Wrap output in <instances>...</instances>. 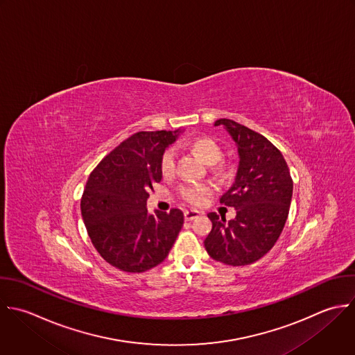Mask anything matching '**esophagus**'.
Segmentation results:
<instances>
[{
	"label": "esophagus",
	"instance_id": "esophagus-1",
	"mask_svg": "<svg viewBox=\"0 0 355 355\" xmlns=\"http://www.w3.org/2000/svg\"><path fill=\"white\" fill-rule=\"evenodd\" d=\"M200 214H202V213L198 211V210H185V211H184V217H185L187 221H192V220L198 218Z\"/></svg>",
	"mask_w": 355,
	"mask_h": 355
}]
</instances>
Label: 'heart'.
<instances>
[{
    "label": "heart",
    "mask_w": 355,
    "mask_h": 355,
    "mask_svg": "<svg viewBox=\"0 0 355 355\" xmlns=\"http://www.w3.org/2000/svg\"><path fill=\"white\" fill-rule=\"evenodd\" d=\"M191 148L196 155L202 157V160H205L209 164L217 163L223 156V150L220 145L209 137H199L193 139L191 142ZM174 170H175V152L174 149H167L164 150L160 159V171L164 177H168L174 173ZM210 192H211L210 184H189V185L181 187L180 189L181 198L191 205H200L210 195Z\"/></svg>",
    "instance_id": "b5f03b06"
}]
</instances>
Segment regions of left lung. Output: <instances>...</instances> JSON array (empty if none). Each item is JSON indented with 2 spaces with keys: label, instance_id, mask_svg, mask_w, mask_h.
Here are the masks:
<instances>
[{
  "label": "left lung",
  "instance_id": "left-lung-1",
  "mask_svg": "<svg viewBox=\"0 0 355 355\" xmlns=\"http://www.w3.org/2000/svg\"><path fill=\"white\" fill-rule=\"evenodd\" d=\"M214 125H224L238 146L235 181L220 199L236 210V217L227 223L209 213L213 228L205 248L216 261L248 266L277 243L288 220L293 181L282 153L266 137L230 119Z\"/></svg>",
  "mask_w": 355,
  "mask_h": 355
}]
</instances>
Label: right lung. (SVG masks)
Here are the masks:
<instances>
[{"instance_id": "add662e5", "label": "right lung", "mask_w": 355, "mask_h": 355, "mask_svg": "<svg viewBox=\"0 0 355 355\" xmlns=\"http://www.w3.org/2000/svg\"><path fill=\"white\" fill-rule=\"evenodd\" d=\"M175 131H139L94 168L81 198V216L98 253L125 272H145L168 256L184 224L178 209L149 214L146 200L162 181L160 159Z\"/></svg>"}]
</instances>
